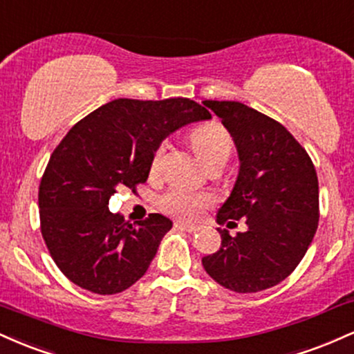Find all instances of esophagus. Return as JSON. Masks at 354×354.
Listing matches in <instances>:
<instances>
[{
  "label": "esophagus",
  "instance_id": "esophagus-1",
  "mask_svg": "<svg viewBox=\"0 0 354 354\" xmlns=\"http://www.w3.org/2000/svg\"><path fill=\"white\" fill-rule=\"evenodd\" d=\"M174 228L185 230V231H188V233H196V231L200 230V226L189 225V223H185V221H176L174 223Z\"/></svg>",
  "mask_w": 354,
  "mask_h": 354
}]
</instances>
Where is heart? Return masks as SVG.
Returning a JSON list of instances; mask_svg holds the SVG:
<instances>
[{"instance_id": "heart-1", "label": "heart", "mask_w": 354, "mask_h": 354, "mask_svg": "<svg viewBox=\"0 0 354 354\" xmlns=\"http://www.w3.org/2000/svg\"><path fill=\"white\" fill-rule=\"evenodd\" d=\"M191 143L200 160L206 166L218 163L221 160H228L231 153V136L219 123H206L198 126L191 133ZM165 146H160L151 158V173L160 169L161 160H163ZM213 203V194L206 191H193L181 188H171L160 200L161 209L166 213L174 214L180 218H198L203 209L208 208Z\"/></svg>"}]
</instances>
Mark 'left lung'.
Returning a JSON list of instances; mask_svg holds the SVG:
<instances>
[{"label":"left lung","instance_id":"1","mask_svg":"<svg viewBox=\"0 0 354 354\" xmlns=\"http://www.w3.org/2000/svg\"><path fill=\"white\" fill-rule=\"evenodd\" d=\"M223 121L238 151L239 169L216 221L246 218L233 238L219 230L221 248L201 259L221 286L256 293L288 278L318 228V176L310 156L278 121L238 103L203 101Z\"/></svg>","mask_w":354,"mask_h":354}]
</instances>
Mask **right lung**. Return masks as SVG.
Masks as SVG:
<instances>
[{"label":"right lung","instance_id":"obj_1","mask_svg":"<svg viewBox=\"0 0 354 354\" xmlns=\"http://www.w3.org/2000/svg\"><path fill=\"white\" fill-rule=\"evenodd\" d=\"M211 120L188 98L103 104L70 129L39 185L41 234L70 281L98 295L128 290L146 273L173 221L153 213L133 226L111 213L116 188L148 180L151 158L183 126Z\"/></svg>","mask_w":354,"mask_h":354}]
</instances>
